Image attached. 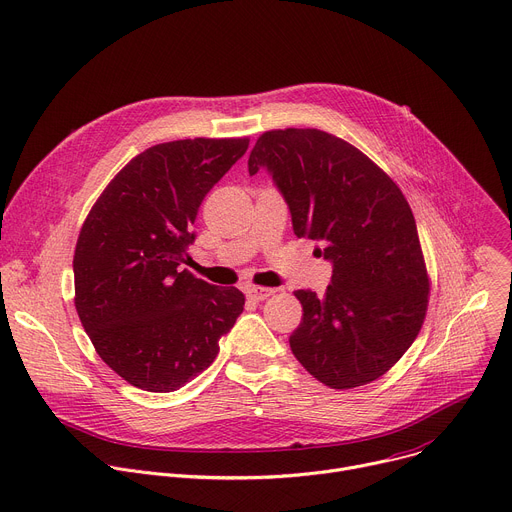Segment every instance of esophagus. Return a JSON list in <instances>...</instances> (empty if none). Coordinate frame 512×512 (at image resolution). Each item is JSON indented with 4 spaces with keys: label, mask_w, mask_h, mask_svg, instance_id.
Here are the masks:
<instances>
[{
    "label": "esophagus",
    "mask_w": 512,
    "mask_h": 512,
    "mask_svg": "<svg viewBox=\"0 0 512 512\" xmlns=\"http://www.w3.org/2000/svg\"><path fill=\"white\" fill-rule=\"evenodd\" d=\"M273 292H275L273 288H263V286H247V288H245V294H247L253 302L267 300Z\"/></svg>",
    "instance_id": "34e87169"
}]
</instances>
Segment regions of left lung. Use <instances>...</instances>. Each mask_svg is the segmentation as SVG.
I'll return each mask as SVG.
<instances>
[{
  "mask_svg": "<svg viewBox=\"0 0 512 512\" xmlns=\"http://www.w3.org/2000/svg\"><path fill=\"white\" fill-rule=\"evenodd\" d=\"M265 169L292 214L296 237L333 265L322 296L290 337L310 376L335 390L384 376L423 327L429 280L412 210L398 185L353 145L316 128L259 136L249 173Z\"/></svg>",
  "mask_w": 512,
  "mask_h": 512,
  "instance_id": "1",
  "label": "left lung"
}]
</instances>
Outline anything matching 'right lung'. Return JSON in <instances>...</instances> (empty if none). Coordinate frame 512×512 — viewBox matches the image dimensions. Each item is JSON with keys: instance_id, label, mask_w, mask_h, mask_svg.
<instances>
[{"instance_id": "1", "label": "right lung", "mask_w": 512, "mask_h": 512, "mask_svg": "<svg viewBox=\"0 0 512 512\" xmlns=\"http://www.w3.org/2000/svg\"><path fill=\"white\" fill-rule=\"evenodd\" d=\"M249 138H185L136 155L87 214L73 257L75 308L98 355L128 384L173 392L216 359L243 312L237 288L181 263L200 204Z\"/></svg>"}]
</instances>
